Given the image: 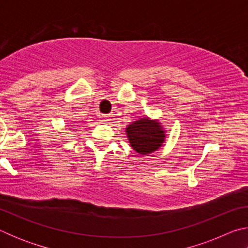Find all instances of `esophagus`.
Returning a JSON list of instances; mask_svg holds the SVG:
<instances>
[{
  "instance_id": "34e87169",
  "label": "esophagus",
  "mask_w": 248,
  "mask_h": 248,
  "mask_svg": "<svg viewBox=\"0 0 248 248\" xmlns=\"http://www.w3.org/2000/svg\"><path fill=\"white\" fill-rule=\"evenodd\" d=\"M99 119L103 124H109V121H110V117H109L108 115H100Z\"/></svg>"
}]
</instances>
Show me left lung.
Listing matches in <instances>:
<instances>
[{
	"label": "left lung",
	"instance_id": "8db88e82",
	"mask_svg": "<svg viewBox=\"0 0 248 248\" xmlns=\"http://www.w3.org/2000/svg\"><path fill=\"white\" fill-rule=\"evenodd\" d=\"M125 134L131 148L141 155L157 151L166 139V130L161 121L148 116L130 123L125 127Z\"/></svg>",
	"mask_w": 248,
	"mask_h": 248
}]
</instances>
